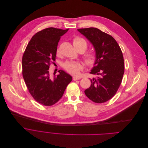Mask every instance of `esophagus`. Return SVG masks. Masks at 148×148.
I'll use <instances>...</instances> for the list:
<instances>
[{
    "label": "esophagus",
    "instance_id": "34e87169",
    "mask_svg": "<svg viewBox=\"0 0 148 148\" xmlns=\"http://www.w3.org/2000/svg\"><path fill=\"white\" fill-rule=\"evenodd\" d=\"M72 79H73V80H77L80 79V77H76V76H73Z\"/></svg>",
    "mask_w": 148,
    "mask_h": 148
}]
</instances>
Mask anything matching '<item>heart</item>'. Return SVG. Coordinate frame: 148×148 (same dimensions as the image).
Masks as SVG:
<instances>
[{"mask_svg": "<svg viewBox=\"0 0 148 148\" xmlns=\"http://www.w3.org/2000/svg\"><path fill=\"white\" fill-rule=\"evenodd\" d=\"M73 44L77 50L82 49L84 52L87 48V43L86 41L82 37L76 36L73 40ZM59 53V49L57 50V54ZM97 56L95 52H87L83 55V60L87 66H92L94 65L97 61ZM63 68L68 72L72 75L77 74L81 69H83V65L79 62L66 61L63 64Z\"/></svg>", "mask_w": 148, "mask_h": 148, "instance_id": "heart-1", "label": "heart"}]
</instances>
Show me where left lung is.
Here are the masks:
<instances>
[{
    "mask_svg": "<svg viewBox=\"0 0 148 148\" xmlns=\"http://www.w3.org/2000/svg\"><path fill=\"white\" fill-rule=\"evenodd\" d=\"M77 30L91 42L97 56L90 72L97 77L90 80L91 85L84 93L95 103L106 102L116 94L122 82L125 69L122 51L111 36L97 28Z\"/></svg>",
    "mask_w": 148,
    "mask_h": 148,
    "instance_id": "left-lung-1",
    "label": "left lung"
}]
</instances>
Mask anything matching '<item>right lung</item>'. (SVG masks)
<instances>
[{
    "mask_svg": "<svg viewBox=\"0 0 148 148\" xmlns=\"http://www.w3.org/2000/svg\"><path fill=\"white\" fill-rule=\"evenodd\" d=\"M69 29L49 27L36 33L28 42L22 58V74L29 93L45 106H51L62 97L71 76L64 71L51 78L49 66L55 61L58 44Z\"/></svg>",
    "mask_w": 148,
    "mask_h": 148,
    "instance_id": "add662e5",
    "label": "right lung"
}]
</instances>
